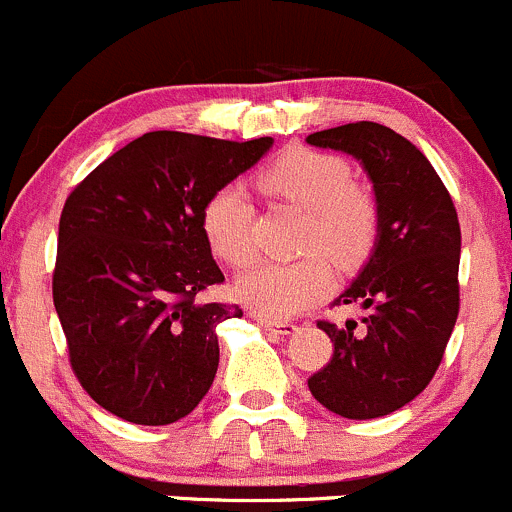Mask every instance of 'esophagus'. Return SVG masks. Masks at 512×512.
<instances>
[{
    "mask_svg": "<svg viewBox=\"0 0 512 512\" xmlns=\"http://www.w3.org/2000/svg\"><path fill=\"white\" fill-rule=\"evenodd\" d=\"M256 321L261 323L263 328H268V331L281 333V336H288V333L296 331V323L291 321H276V318H266V316H256Z\"/></svg>",
    "mask_w": 512,
    "mask_h": 512,
    "instance_id": "esophagus-1",
    "label": "esophagus"
}]
</instances>
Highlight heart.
Returning a JSON list of instances; mask_svg holds the SVG:
<instances>
[{
  "mask_svg": "<svg viewBox=\"0 0 512 512\" xmlns=\"http://www.w3.org/2000/svg\"><path fill=\"white\" fill-rule=\"evenodd\" d=\"M258 186L306 211V251H321L341 268H356L371 256L381 224L378 204L366 189L353 184L351 166L341 156L291 149L258 174ZM201 229L221 261L246 266L254 258V209L239 184L219 186L206 199ZM331 286V266L313 254L293 263H256L241 273L236 293L261 316L281 321L321 301Z\"/></svg>",
  "mask_w": 512,
  "mask_h": 512,
  "instance_id": "b5f03b06",
  "label": "heart"
}]
</instances>
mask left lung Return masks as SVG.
I'll return each instance as SVG.
<instances>
[{"label":"left lung","instance_id":"left-lung-1","mask_svg":"<svg viewBox=\"0 0 512 512\" xmlns=\"http://www.w3.org/2000/svg\"><path fill=\"white\" fill-rule=\"evenodd\" d=\"M306 141L361 161L381 216L371 258L336 298L366 308V333L318 321L333 358L308 388L336 416L381 418L411 403L443 361L460 306L458 214L421 149L388 126L356 121Z\"/></svg>","mask_w":512,"mask_h":512}]
</instances>
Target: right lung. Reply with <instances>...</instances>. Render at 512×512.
<instances>
[{"label": "right lung", "mask_w": 512, "mask_h": 512, "mask_svg": "<svg viewBox=\"0 0 512 512\" xmlns=\"http://www.w3.org/2000/svg\"><path fill=\"white\" fill-rule=\"evenodd\" d=\"M271 144V136L239 144L149 131L69 194L54 308L74 376L114 416L169 426L209 393L219 368L216 326L244 311L199 298L224 281L201 209Z\"/></svg>", "instance_id": "1"}]
</instances>
